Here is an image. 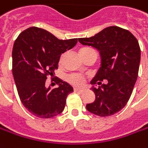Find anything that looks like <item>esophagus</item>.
Here are the masks:
<instances>
[{"instance_id": "34e87169", "label": "esophagus", "mask_w": 148, "mask_h": 148, "mask_svg": "<svg viewBox=\"0 0 148 148\" xmlns=\"http://www.w3.org/2000/svg\"><path fill=\"white\" fill-rule=\"evenodd\" d=\"M74 91H75L76 92H78V93L83 92V89H81V88H74Z\"/></svg>"}]
</instances>
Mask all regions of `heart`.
Segmentation results:
<instances>
[{
  "label": "heart",
  "mask_w": 148,
  "mask_h": 148,
  "mask_svg": "<svg viewBox=\"0 0 148 148\" xmlns=\"http://www.w3.org/2000/svg\"><path fill=\"white\" fill-rule=\"evenodd\" d=\"M93 49L89 48V47H86V48H82L80 50V53L81 52H86V51H92ZM67 81L68 82L71 83V85L77 86H80L84 85L86 82V79L84 77H82V75L79 74H71L68 77H67Z\"/></svg>",
  "instance_id": "b5f03b06"
}]
</instances>
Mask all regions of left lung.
<instances>
[{"label": "left lung", "instance_id": "left-lung-1", "mask_svg": "<svg viewBox=\"0 0 148 148\" xmlns=\"http://www.w3.org/2000/svg\"><path fill=\"white\" fill-rule=\"evenodd\" d=\"M78 41L97 49L101 58V67L91 82L99 85L92 87L96 100L86 105L87 111L99 116L118 112L127 103L138 76L141 50L137 38L126 29L109 26Z\"/></svg>", "mask_w": 148, "mask_h": 148}]
</instances>
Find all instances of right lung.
Returning <instances> with one entry per match:
<instances>
[{
    "label": "right lung",
    "mask_w": 148,
    "mask_h": 148,
    "mask_svg": "<svg viewBox=\"0 0 148 148\" xmlns=\"http://www.w3.org/2000/svg\"><path fill=\"white\" fill-rule=\"evenodd\" d=\"M77 43V38L59 40L36 26L27 28L16 38L12 50V73L21 103L34 116L51 118L64 110L72 86L57 78L55 82L59 86L51 89L46 86L47 79L58 68L61 55Z\"/></svg>",
    "instance_id": "1"
}]
</instances>
